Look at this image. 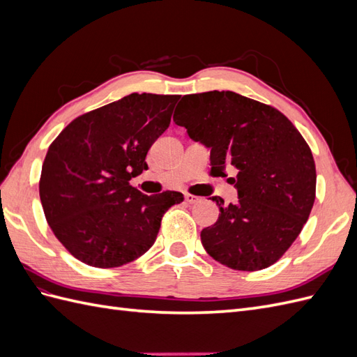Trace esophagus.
Wrapping results in <instances>:
<instances>
[{
  "instance_id": "1",
  "label": "esophagus",
  "mask_w": 357,
  "mask_h": 357,
  "mask_svg": "<svg viewBox=\"0 0 357 357\" xmlns=\"http://www.w3.org/2000/svg\"><path fill=\"white\" fill-rule=\"evenodd\" d=\"M185 201H186L189 205H192V204H197V202L199 201V197L192 195V193H186V195H185Z\"/></svg>"
}]
</instances>
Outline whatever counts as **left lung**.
<instances>
[{"label":"left lung","mask_w":357,"mask_h":357,"mask_svg":"<svg viewBox=\"0 0 357 357\" xmlns=\"http://www.w3.org/2000/svg\"><path fill=\"white\" fill-rule=\"evenodd\" d=\"M174 122L211 149V171L234 167L238 202L223 207L201 231L207 253L236 271L275 264L298 238L316 199V164L304 137L271 105L231 91L185 95Z\"/></svg>","instance_id":"obj_1"}]
</instances>
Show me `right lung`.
I'll return each instance as SVG.
<instances>
[{
	"instance_id": "right-lung-1",
	"label": "right lung",
	"mask_w": 357,
	"mask_h": 357,
	"mask_svg": "<svg viewBox=\"0 0 357 357\" xmlns=\"http://www.w3.org/2000/svg\"><path fill=\"white\" fill-rule=\"evenodd\" d=\"M180 95L131 93L75 117L49 146L38 183L50 229L80 262L116 268L153 245L183 193L143 195L129 180L169 126Z\"/></svg>"
}]
</instances>
